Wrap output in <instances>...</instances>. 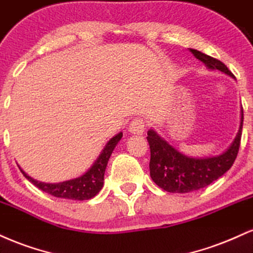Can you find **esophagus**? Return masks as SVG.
<instances>
[{
  "mask_svg": "<svg viewBox=\"0 0 253 253\" xmlns=\"http://www.w3.org/2000/svg\"><path fill=\"white\" fill-rule=\"evenodd\" d=\"M145 126H147V124H145V121L143 120V118L136 117V118H133V120L131 121V123H130L129 131L132 133H136V135H142V133L144 132Z\"/></svg>",
  "mask_w": 253,
  "mask_h": 253,
  "instance_id": "1",
  "label": "esophagus"
}]
</instances>
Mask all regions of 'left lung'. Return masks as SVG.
<instances>
[{"label": "left lung", "mask_w": 253, "mask_h": 253, "mask_svg": "<svg viewBox=\"0 0 253 253\" xmlns=\"http://www.w3.org/2000/svg\"><path fill=\"white\" fill-rule=\"evenodd\" d=\"M195 58L203 61L210 70H219L234 76L226 65L218 59L204 54L197 49H189ZM244 114L242 110V122L239 132L231 147L221 155L207 159L187 157L169 145L154 130L148 131L150 147V176L157 186L169 193H191L211 185L232 167L238 155L242 139Z\"/></svg>", "instance_id": "8db88e82"}]
</instances>
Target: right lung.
I'll return each instance as SVG.
<instances>
[{"label": "right lung", "instance_id": "right-lung-1", "mask_svg": "<svg viewBox=\"0 0 253 253\" xmlns=\"http://www.w3.org/2000/svg\"><path fill=\"white\" fill-rule=\"evenodd\" d=\"M122 136H123V133L120 132L110 139L100 156L94 162V165L84 175L77 177V179L68 180L60 183H43L32 179L21 168L20 170L23 174V176L31 181L33 185L37 186L39 189H41L44 193L53 195V197L70 199V200H88V199L96 197L102 189L104 185V173H105L108 161Z\"/></svg>", "mask_w": 253, "mask_h": 253}]
</instances>
